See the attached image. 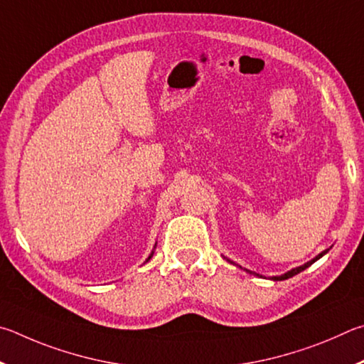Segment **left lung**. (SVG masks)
I'll list each match as a JSON object with an SVG mask.
<instances>
[{"mask_svg":"<svg viewBox=\"0 0 364 364\" xmlns=\"http://www.w3.org/2000/svg\"><path fill=\"white\" fill-rule=\"evenodd\" d=\"M329 250H326V251H323V252H320V254H318V256L315 257V259H311L310 260V262H307V264H304V265H301V267H296V269H292V270H289V272H286L284 273V275H282V277H272V279H273V282H283V279H288V278H291V277H294V275H297V273H301L302 270H305V269H307V267H310L311 264H314V262H316V260L318 259H320V257H323L324 256V254H326ZM228 260V259H227ZM228 262H232V260H228ZM233 264V262H232ZM247 272H250V270H247ZM250 273H252V272H250Z\"/></svg>","mask_w":364,"mask_h":364,"instance_id":"8db88e82","label":"left lung"}]
</instances>
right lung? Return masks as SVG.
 Here are the masks:
<instances>
[{
	"instance_id": "right-lung-1",
	"label": "right lung",
	"mask_w": 364,
	"mask_h": 364,
	"mask_svg": "<svg viewBox=\"0 0 364 364\" xmlns=\"http://www.w3.org/2000/svg\"><path fill=\"white\" fill-rule=\"evenodd\" d=\"M151 256H153V252H151V254H150V256H149V259H146V262H149V260H150V259H151Z\"/></svg>"
}]
</instances>
